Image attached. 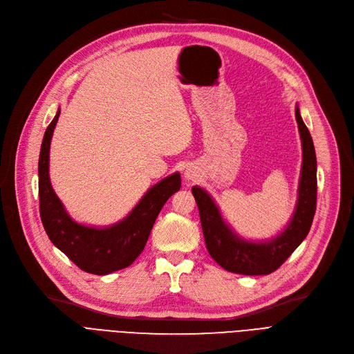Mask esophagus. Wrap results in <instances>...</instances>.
<instances>
[{
	"label": "esophagus",
	"mask_w": 354,
	"mask_h": 354,
	"mask_svg": "<svg viewBox=\"0 0 354 354\" xmlns=\"http://www.w3.org/2000/svg\"><path fill=\"white\" fill-rule=\"evenodd\" d=\"M183 176H185V179H187V180H194L198 175H196V172L192 169V167H187V171H185Z\"/></svg>",
	"instance_id": "esophagus-1"
}]
</instances>
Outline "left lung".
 Wrapping results in <instances>:
<instances>
[{"instance_id": "1", "label": "left lung", "mask_w": 354, "mask_h": 354, "mask_svg": "<svg viewBox=\"0 0 354 354\" xmlns=\"http://www.w3.org/2000/svg\"><path fill=\"white\" fill-rule=\"evenodd\" d=\"M295 120L299 124L303 147L299 196L288 224L274 238L250 241L239 236L222 218L212 196L201 187L192 188L207 250L215 261L230 272L244 275L271 274L280 268L294 250L303 243L311 228L317 199V159L311 135L301 119L299 104L295 107Z\"/></svg>"}]
</instances>
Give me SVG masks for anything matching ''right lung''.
Listing matches in <instances>:
<instances>
[{"label": "right lung", "mask_w": 354, "mask_h": 354, "mask_svg": "<svg viewBox=\"0 0 354 354\" xmlns=\"http://www.w3.org/2000/svg\"><path fill=\"white\" fill-rule=\"evenodd\" d=\"M59 116L60 109L46 130L39 159L40 216L44 230L51 243L86 272L106 275L126 268L143 251L165 202L180 189V175L175 172L149 188L127 216L113 225L97 228L79 224L55 195L48 175L50 143Z\"/></svg>", "instance_id": "obj_1"}]
</instances>
